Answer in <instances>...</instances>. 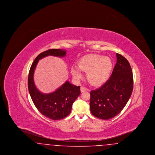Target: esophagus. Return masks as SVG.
Returning <instances> with one entry per match:
<instances>
[{
    "label": "esophagus",
    "mask_w": 155,
    "mask_h": 155,
    "mask_svg": "<svg viewBox=\"0 0 155 155\" xmlns=\"http://www.w3.org/2000/svg\"><path fill=\"white\" fill-rule=\"evenodd\" d=\"M88 91V89L85 88V87H81V92H84L85 91Z\"/></svg>",
    "instance_id": "obj_1"
}]
</instances>
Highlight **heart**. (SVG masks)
<instances>
[{"mask_svg": "<svg viewBox=\"0 0 155 155\" xmlns=\"http://www.w3.org/2000/svg\"><path fill=\"white\" fill-rule=\"evenodd\" d=\"M113 68L110 58L96 54H90L82 57L78 62V67L73 66L71 73L75 79L82 76L81 71L87 72V78L90 84L99 86L109 78Z\"/></svg>", "mask_w": 155, "mask_h": 155, "instance_id": "heart-1", "label": "heart"}]
</instances>
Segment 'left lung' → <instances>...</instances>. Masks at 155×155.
Returning a JSON list of instances; mask_svg holds the SVG:
<instances>
[{"label": "left lung", "instance_id": "1", "mask_svg": "<svg viewBox=\"0 0 155 155\" xmlns=\"http://www.w3.org/2000/svg\"><path fill=\"white\" fill-rule=\"evenodd\" d=\"M117 63L110 78L99 88L91 91L90 109L96 117L109 120L118 114L133 90V75L128 60L116 53Z\"/></svg>", "mask_w": 155, "mask_h": 155}]
</instances>
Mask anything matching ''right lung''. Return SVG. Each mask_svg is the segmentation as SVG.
Wrapping results in <instances>:
<instances>
[{"instance_id":"right-lung-1","label":"right lung","mask_w":155,"mask_h":155,"mask_svg":"<svg viewBox=\"0 0 155 155\" xmlns=\"http://www.w3.org/2000/svg\"><path fill=\"white\" fill-rule=\"evenodd\" d=\"M66 51L52 49L40 53L33 61L28 75V87L32 102L39 111L44 116L53 120L67 117L71 111L72 104L80 95V87L66 81L54 92L43 94L38 91L34 81V74L39 60L48 56L62 58Z\"/></svg>"}]
</instances>
